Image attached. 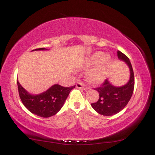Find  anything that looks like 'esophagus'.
<instances>
[{
  "label": "esophagus",
  "instance_id": "esophagus-1",
  "mask_svg": "<svg viewBox=\"0 0 155 155\" xmlns=\"http://www.w3.org/2000/svg\"><path fill=\"white\" fill-rule=\"evenodd\" d=\"M76 86H77V87L78 88V89H82V90H87L88 87H86V86H85V85L82 83V82H80V81H78V82L77 83V84H76Z\"/></svg>",
  "mask_w": 155,
  "mask_h": 155
}]
</instances>
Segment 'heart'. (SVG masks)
I'll return each instance as SVG.
<instances>
[{"instance_id": "1", "label": "heart", "mask_w": 155, "mask_h": 155, "mask_svg": "<svg viewBox=\"0 0 155 155\" xmlns=\"http://www.w3.org/2000/svg\"><path fill=\"white\" fill-rule=\"evenodd\" d=\"M110 61L108 55L102 57L101 52H96L89 57L83 65V68L87 69L91 67L92 68L87 73V78L89 82L94 84L103 83L107 77V68Z\"/></svg>"}]
</instances>
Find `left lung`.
Segmentation results:
<instances>
[{"instance_id":"obj_1","label":"left lung","mask_w":155,"mask_h":155,"mask_svg":"<svg viewBox=\"0 0 155 155\" xmlns=\"http://www.w3.org/2000/svg\"><path fill=\"white\" fill-rule=\"evenodd\" d=\"M117 57L119 59L126 62L129 68V81L121 87H115L106 79L101 87L95 88L99 93L98 101L91 104L96 111L106 116L115 115L122 111L129 102L134 90V72L129 59L119 51H117Z\"/></svg>"}]
</instances>
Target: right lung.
Here are the masks:
<instances>
[{"instance_id":"add662e5","label":"right lung","mask_w":155,"mask_h":155,"mask_svg":"<svg viewBox=\"0 0 155 155\" xmlns=\"http://www.w3.org/2000/svg\"><path fill=\"white\" fill-rule=\"evenodd\" d=\"M44 48L33 51H43ZM18 92L22 103L32 114L42 117H49L55 115L64 105L65 100L75 85L72 87H63L54 85L48 90L38 95H33L27 92L17 81Z\"/></svg>"}]
</instances>
